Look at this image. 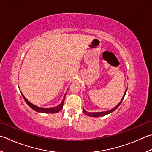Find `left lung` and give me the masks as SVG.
Here are the masks:
<instances>
[{
    "mask_svg": "<svg viewBox=\"0 0 152 152\" xmlns=\"http://www.w3.org/2000/svg\"><path fill=\"white\" fill-rule=\"evenodd\" d=\"M126 92V91H125V93H124V96H123V98H122L121 101V102H119V103H118V105H117V106H116L115 108L112 109L111 110H110V111H104V112H99V113H89V112H86V111H85V110H84V109H83V111H84V113H85L86 115H87L88 116H90V117H102V116H104V115H108V114H109V113H111V112H113V111H114L116 109H117V108L118 107H119V105H121V103H122V102H123V99H124V96H125Z\"/></svg>",
    "mask_w": 152,
    "mask_h": 152,
    "instance_id": "1",
    "label": "left lung"
}]
</instances>
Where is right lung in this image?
Segmentation results:
<instances>
[{
    "instance_id": "right-lung-1",
    "label": "right lung",
    "mask_w": 152,
    "mask_h": 152,
    "mask_svg": "<svg viewBox=\"0 0 152 152\" xmlns=\"http://www.w3.org/2000/svg\"><path fill=\"white\" fill-rule=\"evenodd\" d=\"M22 96L23 97V99H24L25 102H26V103L28 104V105L30 107L31 109H33L34 110V111H37V112H40V113H57L59 111H61L62 109V107H63V104H64V99H65V96L63 98V99H62V102H61V103L60 105L55 107H53V108H41V107H39L35 106L34 105H33L31 103H30L26 99V98L23 96V95L22 94Z\"/></svg>"
}]
</instances>
